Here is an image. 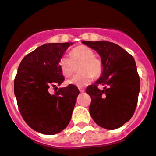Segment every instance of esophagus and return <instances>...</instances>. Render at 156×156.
<instances>
[{"label":"esophagus","instance_id":"obj_1","mask_svg":"<svg viewBox=\"0 0 156 156\" xmlns=\"http://www.w3.org/2000/svg\"><path fill=\"white\" fill-rule=\"evenodd\" d=\"M79 89V91H80L81 93H84L85 92V90L83 88H78Z\"/></svg>","mask_w":156,"mask_h":156}]
</instances>
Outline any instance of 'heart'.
<instances>
[{
	"label": "heart",
	"instance_id": "obj_1",
	"mask_svg": "<svg viewBox=\"0 0 156 156\" xmlns=\"http://www.w3.org/2000/svg\"><path fill=\"white\" fill-rule=\"evenodd\" d=\"M81 62L79 66L80 74L74 75L67 81L68 84L78 87L89 85L93 78H98L103 70L102 62L94 56V51L87 46L80 45L74 48L70 51V58L63 56L59 60V68L64 76L69 77L74 71V63Z\"/></svg>",
	"mask_w": 156,
	"mask_h": 156
}]
</instances>
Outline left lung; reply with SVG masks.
I'll list each match as a JSON object with an SVG mask.
<instances>
[{
    "mask_svg": "<svg viewBox=\"0 0 156 156\" xmlns=\"http://www.w3.org/2000/svg\"><path fill=\"white\" fill-rule=\"evenodd\" d=\"M101 57L103 70L95 83L86 88L91 98L89 110L97 125L108 130L129 121L136 108L140 81L133 56L121 47L108 41H83ZM98 84L104 86L103 90Z\"/></svg>",
    "mask_w": 156,
    "mask_h": 156,
    "instance_id": "8db88e82",
    "label": "left lung"
}]
</instances>
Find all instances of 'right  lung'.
<instances>
[{"instance_id": "add662e5", "label": "right lung", "mask_w": 156, "mask_h": 156, "mask_svg": "<svg viewBox=\"0 0 156 156\" xmlns=\"http://www.w3.org/2000/svg\"><path fill=\"white\" fill-rule=\"evenodd\" d=\"M73 43H51L40 46L22 59L14 80L19 110L27 125L38 133L54 135L66 129L79 94L69 85L55 94L49 89L65 80L59 60Z\"/></svg>"}]
</instances>
